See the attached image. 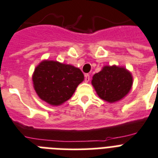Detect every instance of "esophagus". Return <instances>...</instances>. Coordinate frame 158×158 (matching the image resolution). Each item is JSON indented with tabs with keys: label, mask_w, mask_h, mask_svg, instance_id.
<instances>
[{
	"label": "esophagus",
	"mask_w": 158,
	"mask_h": 158,
	"mask_svg": "<svg viewBox=\"0 0 158 158\" xmlns=\"http://www.w3.org/2000/svg\"><path fill=\"white\" fill-rule=\"evenodd\" d=\"M84 80H85L86 83H88L89 80H90V75H88V74L85 75V79H84Z\"/></svg>",
	"instance_id": "1"
}]
</instances>
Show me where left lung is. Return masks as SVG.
I'll return each instance as SVG.
<instances>
[{
	"instance_id": "left-lung-1",
	"label": "left lung",
	"mask_w": 158,
	"mask_h": 158,
	"mask_svg": "<svg viewBox=\"0 0 158 158\" xmlns=\"http://www.w3.org/2000/svg\"><path fill=\"white\" fill-rule=\"evenodd\" d=\"M92 84L101 99L114 103L129 93L133 77L123 66H105L100 72L93 75Z\"/></svg>"
}]
</instances>
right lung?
Returning a JSON list of instances; mask_svg holds the SVG:
<instances>
[{"label":"right lung","mask_w":158,"mask_h":158,"mask_svg":"<svg viewBox=\"0 0 158 158\" xmlns=\"http://www.w3.org/2000/svg\"><path fill=\"white\" fill-rule=\"evenodd\" d=\"M84 75L79 68L57 61L44 60L35 68L34 89L38 97L51 106H61L72 97Z\"/></svg>","instance_id":"obj_1"}]
</instances>
